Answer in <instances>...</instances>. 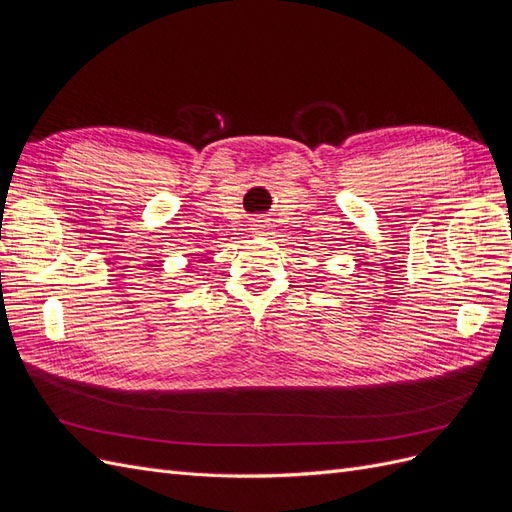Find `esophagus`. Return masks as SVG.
<instances>
[{
	"mask_svg": "<svg viewBox=\"0 0 512 512\" xmlns=\"http://www.w3.org/2000/svg\"><path fill=\"white\" fill-rule=\"evenodd\" d=\"M254 230H265V224H262V222H254Z\"/></svg>",
	"mask_w": 512,
	"mask_h": 512,
	"instance_id": "1",
	"label": "esophagus"
}]
</instances>
